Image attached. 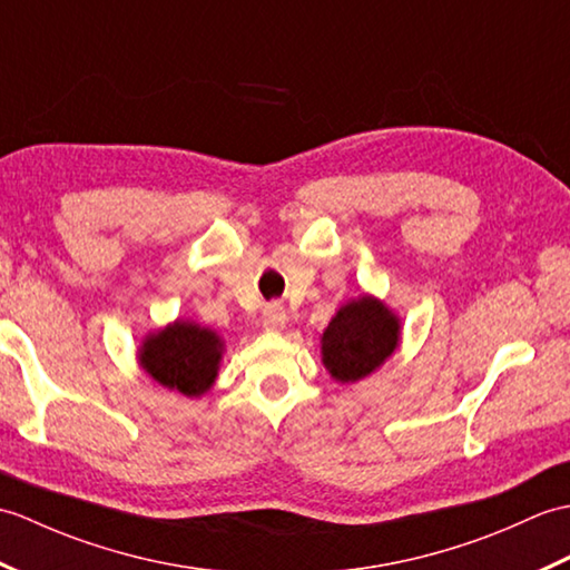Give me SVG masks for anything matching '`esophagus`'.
Segmentation results:
<instances>
[{
  "instance_id": "esophagus-1",
  "label": "esophagus",
  "mask_w": 570,
  "mask_h": 570,
  "mask_svg": "<svg viewBox=\"0 0 570 570\" xmlns=\"http://www.w3.org/2000/svg\"><path fill=\"white\" fill-rule=\"evenodd\" d=\"M262 328L269 333H282L286 328V311L278 304L266 306L262 311Z\"/></svg>"
}]
</instances>
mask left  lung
<instances>
[{
    "instance_id": "left-lung-1",
    "label": "left lung",
    "mask_w": 570,
    "mask_h": 570,
    "mask_svg": "<svg viewBox=\"0 0 570 570\" xmlns=\"http://www.w3.org/2000/svg\"><path fill=\"white\" fill-rule=\"evenodd\" d=\"M402 345V318L382 298L360 294L335 311L321 335V360L331 377L355 384L377 372Z\"/></svg>"
}]
</instances>
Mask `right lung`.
<instances>
[{
    "label": "right lung",
    "mask_w": 570,
    "mask_h": 570,
    "mask_svg": "<svg viewBox=\"0 0 570 570\" xmlns=\"http://www.w3.org/2000/svg\"><path fill=\"white\" fill-rule=\"evenodd\" d=\"M225 355L223 335L190 318H176L141 337L139 367L168 392L203 396L213 390Z\"/></svg>",
    "instance_id": "right-lung-1"
}]
</instances>
